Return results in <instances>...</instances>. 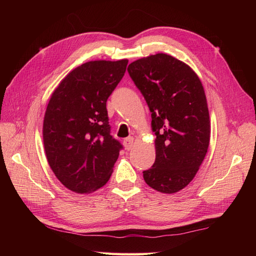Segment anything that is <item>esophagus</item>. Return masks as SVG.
<instances>
[{"label":"esophagus","mask_w":256,"mask_h":256,"mask_svg":"<svg viewBox=\"0 0 256 256\" xmlns=\"http://www.w3.org/2000/svg\"><path fill=\"white\" fill-rule=\"evenodd\" d=\"M133 144H134V138H132V136H130L123 140V145L125 146V150H132Z\"/></svg>","instance_id":"obj_1"}]
</instances>
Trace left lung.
Here are the masks:
<instances>
[{"label":"left lung","mask_w":256,"mask_h":256,"mask_svg":"<svg viewBox=\"0 0 256 256\" xmlns=\"http://www.w3.org/2000/svg\"><path fill=\"white\" fill-rule=\"evenodd\" d=\"M128 72L152 113L156 158L145 182L175 194L192 180L210 142V118L202 84L188 64L156 54L128 64Z\"/></svg>","instance_id":"1"}]
</instances>
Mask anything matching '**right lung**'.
Segmentation results:
<instances>
[{
  "label": "right lung",
  "mask_w": 256,
  "mask_h": 256,
  "mask_svg": "<svg viewBox=\"0 0 256 256\" xmlns=\"http://www.w3.org/2000/svg\"><path fill=\"white\" fill-rule=\"evenodd\" d=\"M128 60L82 64L52 92L45 112L42 140L52 170L64 187L90 194L110 179L121 143L110 135L106 100Z\"/></svg>",
  "instance_id": "add662e5"
}]
</instances>
